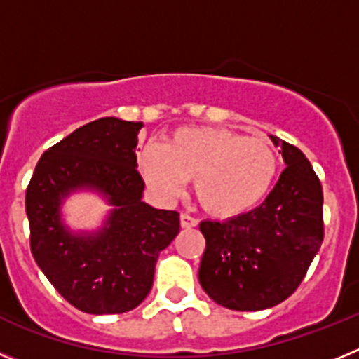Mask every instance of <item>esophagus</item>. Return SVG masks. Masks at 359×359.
<instances>
[{
    "label": "esophagus",
    "instance_id": "1",
    "mask_svg": "<svg viewBox=\"0 0 359 359\" xmlns=\"http://www.w3.org/2000/svg\"><path fill=\"white\" fill-rule=\"evenodd\" d=\"M180 223H182V228H187V230H189V228L198 226V219H194L189 214H182L180 215Z\"/></svg>",
    "mask_w": 359,
    "mask_h": 359
}]
</instances>
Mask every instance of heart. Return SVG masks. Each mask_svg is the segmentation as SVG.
Instances as JSON below:
<instances>
[{"instance_id":"obj_1","label":"heart","mask_w":359,"mask_h":359,"mask_svg":"<svg viewBox=\"0 0 359 359\" xmlns=\"http://www.w3.org/2000/svg\"><path fill=\"white\" fill-rule=\"evenodd\" d=\"M138 170L160 201L182 194L187 180L201 207L219 219L255 208L280 170L277 149L264 138H248L226 128H180L161 147L138 154Z\"/></svg>"}]
</instances>
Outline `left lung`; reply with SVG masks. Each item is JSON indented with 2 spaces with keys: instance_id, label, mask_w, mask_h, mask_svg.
Listing matches in <instances>:
<instances>
[{
  "instance_id": "8db88e82",
  "label": "left lung",
  "mask_w": 359,
  "mask_h": 359,
  "mask_svg": "<svg viewBox=\"0 0 359 359\" xmlns=\"http://www.w3.org/2000/svg\"><path fill=\"white\" fill-rule=\"evenodd\" d=\"M286 169L253 210L237 217L205 219L207 248L199 284L219 306L261 311L286 300L298 287L323 239L322 185L294 145L269 135Z\"/></svg>"
}]
</instances>
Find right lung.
I'll list each match as a JSON object with an SVG mask.
<instances>
[{
    "label": "right lung",
    "instance_id": "1",
    "mask_svg": "<svg viewBox=\"0 0 359 359\" xmlns=\"http://www.w3.org/2000/svg\"><path fill=\"white\" fill-rule=\"evenodd\" d=\"M142 122L115 116L75 129L41 156L27 189L30 248L46 278L77 309L118 315L140 306L180 214L144 201L136 145ZM91 191L110 205L97 229L75 231L62 205Z\"/></svg>",
    "mask_w": 359,
    "mask_h": 359
}]
</instances>
